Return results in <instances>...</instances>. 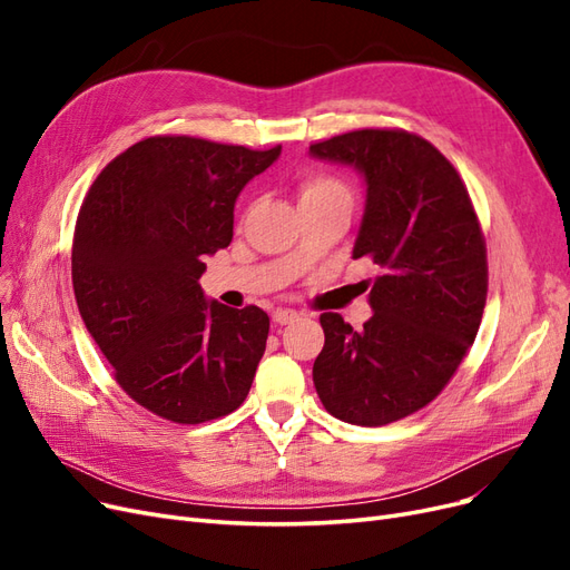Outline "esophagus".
<instances>
[{"mask_svg":"<svg viewBox=\"0 0 570 570\" xmlns=\"http://www.w3.org/2000/svg\"><path fill=\"white\" fill-rule=\"evenodd\" d=\"M297 318H299V314L295 312V308H275L273 312V323H278V325H287Z\"/></svg>","mask_w":570,"mask_h":570,"instance_id":"34e87169","label":"esophagus"}]
</instances>
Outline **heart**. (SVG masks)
<instances>
[{
  "instance_id": "b5f03b06",
  "label": "heart",
  "mask_w": 570,
  "mask_h": 570,
  "mask_svg": "<svg viewBox=\"0 0 570 570\" xmlns=\"http://www.w3.org/2000/svg\"><path fill=\"white\" fill-rule=\"evenodd\" d=\"M318 199H347L352 202L350 187L340 178L323 176V174H308L299 180V204L318 202Z\"/></svg>"
}]
</instances>
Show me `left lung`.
Returning <instances> with one entry per match:
<instances>
[{"label": "left lung", "mask_w": 570, "mask_h": 570, "mask_svg": "<svg viewBox=\"0 0 570 570\" xmlns=\"http://www.w3.org/2000/svg\"><path fill=\"white\" fill-rule=\"evenodd\" d=\"M308 151L364 174L352 256L381 268L364 331L321 314L314 385L335 419L387 425L433 402L471 350L488 299L485 235L456 168L416 132L364 128Z\"/></svg>", "instance_id": "1"}]
</instances>
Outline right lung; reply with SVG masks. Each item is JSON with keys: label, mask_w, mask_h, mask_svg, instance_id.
Returning a JSON list of instances; mask_svg holds the SVG:
<instances>
[{"label": "right lung", "mask_w": 570, "mask_h": 570, "mask_svg": "<svg viewBox=\"0 0 570 570\" xmlns=\"http://www.w3.org/2000/svg\"><path fill=\"white\" fill-rule=\"evenodd\" d=\"M281 157L189 135L120 151L82 199L71 275L78 312L116 383L157 416L197 425L245 402L271 321L206 302L204 256L228 247L243 187Z\"/></svg>", "instance_id": "add662e5"}]
</instances>
